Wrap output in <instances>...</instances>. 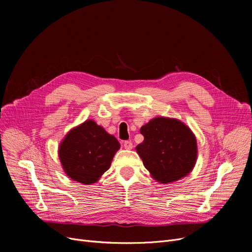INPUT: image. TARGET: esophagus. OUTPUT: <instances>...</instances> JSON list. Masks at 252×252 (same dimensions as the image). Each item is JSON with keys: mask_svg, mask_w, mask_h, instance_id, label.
<instances>
[{"mask_svg": "<svg viewBox=\"0 0 252 252\" xmlns=\"http://www.w3.org/2000/svg\"><path fill=\"white\" fill-rule=\"evenodd\" d=\"M123 144H124V147L126 149H131V148H133V143H131L130 141H125Z\"/></svg>", "mask_w": 252, "mask_h": 252, "instance_id": "esophagus-1", "label": "esophagus"}]
</instances>
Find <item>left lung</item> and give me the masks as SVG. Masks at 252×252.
I'll return each mask as SVG.
<instances>
[{
	"mask_svg": "<svg viewBox=\"0 0 252 252\" xmlns=\"http://www.w3.org/2000/svg\"><path fill=\"white\" fill-rule=\"evenodd\" d=\"M140 131L144 141L136 147L137 152L157 182L178 181L193 169L197 143L186 125L175 118L156 117Z\"/></svg>",
	"mask_w": 252,
	"mask_h": 252,
	"instance_id": "8db88e82",
	"label": "left lung"
}]
</instances>
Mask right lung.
Returning <instances> with one entry per match:
<instances>
[{"label": "right lung", "instance_id": "right-lung-1", "mask_svg": "<svg viewBox=\"0 0 252 252\" xmlns=\"http://www.w3.org/2000/svg\"><path fill=\"white\" fill-rule=\"evenodd\" d=\"M119 147L115 137L95 122L88 121L65 137L59 147V158L69 178L91 185L110 167Z\"/></svg>", "mask_w": 252, "mask_h": 252}]
</instances>
